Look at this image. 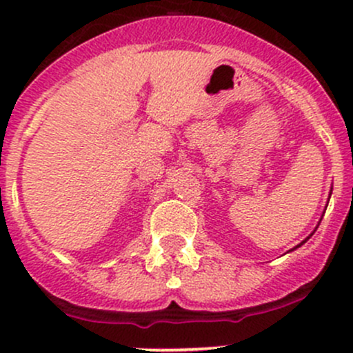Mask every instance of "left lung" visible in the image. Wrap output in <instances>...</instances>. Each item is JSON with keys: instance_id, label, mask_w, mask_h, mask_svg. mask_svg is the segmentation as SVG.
I'll return each mask as SVG.
<instances>
[{"instance_id": "left-lung-1", "label": "left lung", "mask_w": 353, "mask_h": 353, "mask_svg": "<svg viewBox=\"0 0 353 353\" xmlns=\"http://www.w3.org/2000/svg\"><path fill=\"white\" fill-rule=\"evenodd\" d=\"M330 194H332V192H330ZM310 236H312V234H310ZM310 236H308V238H307V239H305V241H301V243H300V245H298V246H295V248H293V250H296V248H300L301 245H303V243H307V241H308V239H310Z\"/></svg>"}]
</instances>
